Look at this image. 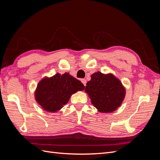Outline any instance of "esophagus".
<instances>
[{
    "label": "esophagus",
    "instance_id": "1",
    "mask_svg": "<svg viewBox=\"0 0 160 160\" xmlns=\"http://www.w3.org/2000/svg\"><path fill=\"white\" fill-rule=\"evenodd\" d=\"M81 82H82V83H83V84L85 86H86V83H87V80H86V79H81Z\"/></svg>",
    "mask_w": 160,
    "mask_h": 160
}]
</instances>
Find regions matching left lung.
Returning a JSON list of instances; mask_svg holds the SVG:
<instances>
[{
    "label": "left lung",
    "mask_w": 160,
    "mask_h": 160,
    "mask_svg": "<svg viewBox=\"0 0 160 160\" xmlns=\"http://www.w3.org/2000/svg\"><path fill=\"white\" fill-rule=\"evenodd\" d=\"M85 92L91 103L101 113H111L123 102L125 89L121 81L112 74L105 75L98 71L91 75Z\"/></svg>",
    "instance_id": "1"
}]
</instances>
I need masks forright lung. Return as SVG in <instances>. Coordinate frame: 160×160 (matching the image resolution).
Wrapping results in <instances>:
<instances>
[{"instance_id":"1","label":"right lung","mask_w":160,"mask_h":160,"mask_svg":"<svg viewBox=\"0 0 160 160\" xmlns=\"http://www.w3.org/2000/svg\"><path fill=\"white\" fill-rule=\"evenodd\" d=\"M85 86L69 73H57L38 83L35 95L42 108L49 112H56L68 103L72 94L83 91Z\"/></svg>"}]
</instances>
